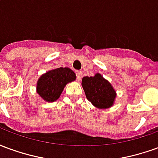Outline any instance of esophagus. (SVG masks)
<instances>
[{"label": "esophagus", "instance_id": "34e87169", "mask_svg": "<svg viewBox=\"0 0 158 158\" xmlns=\"http://www.w3.org/2000/svg\"><path fill=\"white\" fill-rule=\"evenodd\" d=\"M82 78V72L81 71H77L76 72V79L77 80H80Z\"/></svg>", "mask_w": 158, "mask_h": 158}]
</instances>
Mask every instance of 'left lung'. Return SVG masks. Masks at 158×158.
I'll use <instances>...</instances> for the list:
<instances>
[{"label": "left lung", "instance_id": "1", "mask_svg": "<svg viewBox=\"0 0 158 158\" xmlns=\"http://www.w3.org/2000/svg\"><path fill=\"white\" fill-rule=\"evenodd\" d=\"M82 86L87 99L95 106L107 108L113 105L116 92L111 84L100 73H96L94 77H84Z\"/></svg>", "mask_w": 158, "mask_h": 158}]
</instances>
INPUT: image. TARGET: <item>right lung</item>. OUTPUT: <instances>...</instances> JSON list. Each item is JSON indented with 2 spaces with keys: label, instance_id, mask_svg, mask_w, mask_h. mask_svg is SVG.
Segmentation results:
<instances>
[{
  "label": "right lung",
  "instance_id": "add662e5",
  "mask_svg": "<svg viewBox=\"0 0 158 158\" xmlns=\"http://www.w3.org/2000/svg\"><path fill=\"white\" fill-rule=\"evenodd\" d=\"M76 78L75 73L69 68L53 69L40 78L37 83V92L43 99L52 102L58 99L64 86Z\"/></svg>",
  "mask_w": 158,
  "mask_h": 158
}]
</instances>
